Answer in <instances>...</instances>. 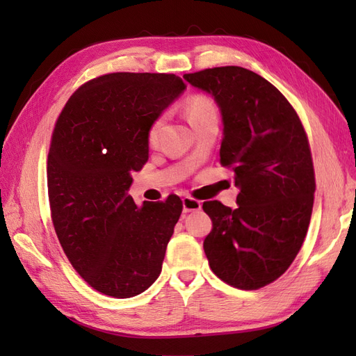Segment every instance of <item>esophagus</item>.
I'll use <instances>...</instances> for the list:
<instances>
[{"instance_id":"1","label":"esophagus","mask_w":356,"mask_h":356,"mask_svg":"<svg viewBox=\"0 0 356 356\" xmlns=\"http://www.w3.org/2000/svg\"><path fill=\"white\" fill-rule=\"evenodd\" d=\"M182 204H184V212H195L202 208V202L190 196H186L182 199Z\"/></svg>"}]
</instances>
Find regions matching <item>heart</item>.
Wrapping results in <instances>:
<instances>
[{"label": "heart", "mask_w": 356, "mask_h": 356, "mask_svg": "<svg viewBox=\"0 0 356 356\" xmlns=\"http://www.w3.org/2000/svg\"><path fill=\"white\" fill-rule=\"evenodd\" d=\"M186 111H187L188 120L193 124V127L199 124L200 122L207 120V118H209V117L218 115L213 102L208 98V96H204V95L190 96L187 104H186ZM165 123H166V115L165 114L157 115L154 120L149 123L148 131H147V143L152 147L159 144L161 132H163Z\"/></svg>", "instance_id": "obj_1"}]
</instances>
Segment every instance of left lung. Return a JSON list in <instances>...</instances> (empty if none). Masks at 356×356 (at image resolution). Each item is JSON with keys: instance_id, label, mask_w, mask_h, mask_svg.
Segmentation results:
<instances>
[{"instance_id": "obj_1", "label": "left lung", "mask_w": 356, "mask_h": 356, "mask_svg": "<svg viewBox=\"0 0 356 356\" xmlns=\"http://www.w3.org/2000/svg\"><path fill=\"white\" fill-rule=\"evenodd\" d=\"M184 79L217 101L220 161L241 188L236 209L203 202L212 220L204 254L225 284L263 288L288 270L309 229L316 182L305 126L285 96L250 70L217 67Z\"/></svg>"}]
</instances>
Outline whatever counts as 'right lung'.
I'll list each match as a JSON object with an SVG mask.
<instances>
[{"label": "right lung", "mask_w": 356, "mask_h": 356, "mask_svg": "<svg viewBox=\"0 0 356 356\" xmlns=\"http://www.w3.org/2000/svg\"><path fill=\"white\" fill-rule=\"evenodd\" d=\"M186 89L175 74L111 72L75 90L53 129L47 190L63 252L99 293L129 298L161 272L182 200L138 208L131 174L148 160L147 131Z\"/></svg>", "instance_id": "add662e5"}]
</instances>
